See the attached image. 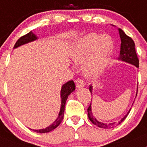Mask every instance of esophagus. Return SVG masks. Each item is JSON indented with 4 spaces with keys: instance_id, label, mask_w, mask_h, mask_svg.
I'll list each match as a JSON object with an SVG mask.
<instances>
[{
    "instance_id": "esophagus-1",
    "label": "esophagus",
    "mask_w": 147,
    "mask_h": 147,
    "mask_svg": "<svg viewBox=\"0 0 147 147\" xmlns=\"http://www.w3.org/2000/svg\"><path fill=\"white\" fill-rule=\"evenodd\" d=\"M75 83H76V86L77 88L83 87V86L85 85V83L84 82V81L81 79H76V81H75Z\"/></svg>"
}]
</instances>
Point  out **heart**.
Returning a JSON list of instances; mask_svg holds the SVG:
<instances>
[{
  "instance_id": "heart-1",
  "label": "heart",
  "mask_w": 147,
  "mask_h": 147,
  "mask_svg": "<svg viewBox=\"0 0 147 147\" xmlns=\"http://www.w3.org/2000/svg\"><path fill=\"white\" fill-rule=\"evenodd\" d=\"M114 43L107 34L89 33L78 40L72 51V58L76 62L84 61L83 71L89 78L98 76L108 63L113 51Z\"/></svg>"
}]
</instances>
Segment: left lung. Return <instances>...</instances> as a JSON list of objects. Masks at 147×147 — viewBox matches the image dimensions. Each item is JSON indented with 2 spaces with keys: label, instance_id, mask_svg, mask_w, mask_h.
<instances>
[{
  "label": "left lung",
  "instance_id": "1",
  "mask_svg": "<svg viewBox=\"0 0 147 147\" xmlns=\"http://www.w3.org/2000/svg\"><path fill=\"white\" fill-rule=\"evenodd\" d=\"M118 31H119L120 37H121V53H120V56L119 58H118V59L121 60V61H125V62L129 63L131 64H133V65H136L137 68H139V58H138L136 52L135 43H134V40H132L131 37L126 35V34H125V32H124L121 29H118ZM92 85H90V86H89V91H90L91 94H92ZM130 111H131V110L128 112L126 115H125V117H123L119 122H114L112 123L107 124L100 122V121H97V120L93 116V114H92V107H91V103L87 109L88 117H89V121H90L93 124L97 125V126L102 128H114L115 126H116V125L121 124V123L125 119V118L127 117L128 113H130Z\"/></svg>",
  "mask_w": 147,
  "mask_h": 147
}]
</instances>
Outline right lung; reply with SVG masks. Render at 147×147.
I'll return each mask as SVG.
<instances>
[{
    "mask_svg": "<svg viewBox=\"0 0 147 147\" xmlns=\"http://www.w3.org/2000/svg\"><path fill=\"white\" fill-rule=\"evenodd\" d=\"M37 40V37H36L35 34L31 31L30 32H29L28 34H25V35L21 37L19 40H17V42H16V44L14 45V48L16 47H19L20 45H22L24 44H26V43L29 42L34 41V40ZM75 84L74 82V81H69L67 83H65V84L63 85L62 89H61V110H60L59 115L57 118V119L54 121L50 126L47 127L46 128H43V129L40 130H35L36 132L40 133V134H43V133H48L50 131H53V129H55V128L58 126L60 125L61 122L63 121V118L64 115V110H65V102H66L67 98H68V95L72 92L75 90Z\"/></svg>",
    "mask_w": 147,
    "mask_h": 147,
    "instance_id": "obj_1",
    "label": "right lung"
}]
</instances>
